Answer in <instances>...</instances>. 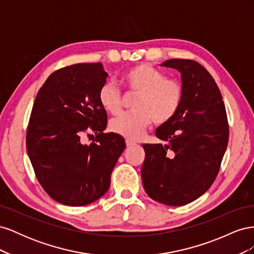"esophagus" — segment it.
Here are the masks:
<instances>
[{
	"label": "esophagus",
	"mask_w": 254,
	"mask_h": 254,
	"mask_svg": "<svg viewBox=\"0 0 254 254\" xmlns=\"http://www.w3.org/2000/svg\"><path fill=\"white\" fill-rule=\"evenodd\" d=\"M136 143L131 141V140H126V146L127 147H133V146H135Z\"/></svg>",
	"instance_id": "esophagus-1"
}]
</instances>
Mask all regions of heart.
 I'll use <instances>...</instances> for the list:
<instances>
[{
  "label": "heart",
  "instance_id": "b5f03b06",
  "mask_svg": "<svg viewBox=\"0 0 254 254\" xmlns=\"http://www.w3.org/2000/svg\"><path fill=\"white\" fill-rule=\"evenodd\" d=\"M124 81L130 93L137 94L133 111L123 113L110 122V129L127 139L135 140L145 132L151 123L166 124L179 111L183 99L180 81L167 78L165 73L147 64H137L125 73ZM98 102L110 114H119L123 96L119 87L108 80L98 91Z\"/></svg>",
  "mask_w": 254,
  "mask_h": 254
}]
</instances>
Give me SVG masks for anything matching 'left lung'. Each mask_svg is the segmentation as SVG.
I'll return each instance as SVG.
<instances>
[{
  "mask_svg": "<svg viewBox=\"0 0 254 254\" xmlns=\"http://www.w3.org/2000/svg\"><path fill=\"white\" fill-rule=\"evenodd\" d=\"M163 66L181 73L179 111L156 130L162 144H143L141 175L147 195L171 206L186 205L210 189L229 141L222 96L211 74L195 60L170 59Z\"/></svg>",
  "mask_w": 254,
  "mask_h": 254,
  "instance_id": "obj_1",
  "label": "left lung"
}]
</instances>
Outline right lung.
I'll return each mask as SVG.
<instances>
[{"label":"right lung","instance_id":"1","mask_svg":"<svg viewBox=\"0 0 254 254\" xmlns=\"http://www.w3.org/2000/svg\"><path fill=\"white\" fill-rule=\"evenodd\" d=\"M107 76L99 63L67 65L52 73L36 96L26 150L40 186L59 203L82 206L105 195L126 147L124 137L104 132L98 91ZM91 132L96 139L83 144Z\"/></svg>","mask_w":254,"mask_h":254}]
</instances>
